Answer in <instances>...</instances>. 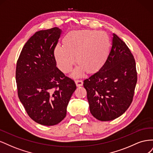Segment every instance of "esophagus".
<instances>
[{"instance_id": "1", "label": "esophagus", "mask_w": 153, "mask_h": 153, "mask_svg": "<svg viewBox=\"0 0 153 153\" xmlns=\"http://www.w3.org/2000/svg\"><path fill=\"white\" fill-rule=\"evenodd\" d=\"M75 83L76 84L78 87H80V86H82L83 85V81L80 79H77L75 80Z\"/></svg>"}]
</instances>
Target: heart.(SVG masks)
<instances>
[{
	"label": "heart",
	"mask_w": 153,
	"mask_h": 153,
	"mask_svg": "<svg viewBox=\"0 0 153 153\" xmlns=\"http://www.w3.org/2000/svg\"><path fill=\"white\" fill-rule=\"evenodd\" d=\"M109 50L108 36L96 30L74 31L64 39V45H58L54 54L58 67L63 72L71 70L76 61L80 64L73 71L74 76L84 75L86 69L94 71L101 67Z\"/></svg>",
	"instance_id": "b5f03b06"
}]
</instances>
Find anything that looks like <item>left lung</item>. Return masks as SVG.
<instances>
[{
	"mask_svg": "<svg viewBox=\"0 0 153 153\" xmlns=\"http://www.w3.org/2000/svg\"><path fill=\"white\" fill-rule=\"evenodd\" d=\"M137 82L135 61L123 40L113 34L112 45L103 65L84 81L91 114L112 121L130 106Z\"/></svg>",
	"mask_w": 153,
	"mask_h": 153,
	"instance_id": "left-lung-1",
	"label": "left lung"
}]
</instances>
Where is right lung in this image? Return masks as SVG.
<instances>
[{"mask_svg": "<svg viewBox=\"0 0 153 153\" xmlns=\"http://www.w3.org/2000/svg\"><path fill=\"white\" fill-rule=\"evenodd\" d=\"M62 30H42L27 41L16 63L18 96L29 116L37 123L53 126L62 121L75 82L56 67L54 50Z\"/></svg>", "mask_w": 153, "mask_h": 153, "instance_id": "obj_1", "label": "right lung"}]
</instances>
